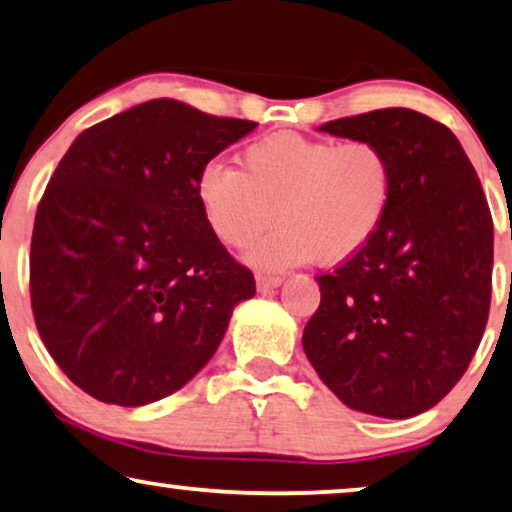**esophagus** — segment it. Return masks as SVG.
<instances>
[{
  "label": "esophagus",
  "instance_id": "obj_1",
  "mask_svg": "<svg viewBox=\"0 0 512 512\" xmlns=\"http://www.w3.org/2000/svg\"><path fill=\"white\" fill-rule=\"evenodd\" d=\"M280 283H283V276H271V273H257V287L262 292L273 290V287H278Z\"/></svg>",
  "mask_w": 512,
  "mask_h": 512
}]
</instances>
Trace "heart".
Returning <instances> with one entry per match:
<instances>
[{"mask_svg":"<svg viewBox=\"0 0 512 512\" xmlns=\"http://www.w3.org/2000/svg\"><path fill=\"white\" fill-rule=\"evenodd\" d=\"M394 162L371 139H311L297 132L259 136L243 169L213 160L197 176V201L215 239L253 250L264 269L341 264L376 239L392 208Z\"/></svg>","mask_w":512,"mask_h":512,"instance_id":"obj_1","label":"heart"}]
</instances>
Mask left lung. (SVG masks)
<instances>
[{
    "mask_svg": "<svg viewBox=\"0 0 512 512\" xmlns=\"http://www.w3.org/2000/svg\"><path fill=\"white\" fill-rule=\"evenodd\" d=\"M320 132L380 143L394 199L376 239L318 276L320 306L301 343L345 406L406 420L459 383L485 334L492 213L457 136L429 115L380 109Z\"/></svg>",
    "mask_w": 512,
    "mask_h": 512,
    "instance_id": "obj_1",
    "label": "left lung"
}]
</instances>
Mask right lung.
I'll use <instances>...</instances> for the list:
<instances>
[{"mask_svg": "<svg viewBox=\"0 0 512 512\" xmlns=\"http://www.w3.org/2000/svg\"><path fill=\"white\" fill-rule=\"evenodd\" d=\"M255 127L150 99L85 129L57 164L34 220L32 313L90 397L146 406L181 390L255 294L197 201L201 167Z\"/></svg>", "mask_w": 512, "mask_h": 512, "instance_id": "1", "label": "right lung"}]
</instances>
